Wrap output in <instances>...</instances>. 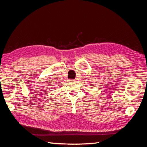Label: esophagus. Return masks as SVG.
<instances>
[{
  "label": "esophagus",
  "instance_id": "1",
  "mask_svg": "<svg viewBox=\"0 0 147 147\" xmlns=\"http://www.w3.org/2000/svg\"><path fill=\"white\" fill-rule=\"evenodd\" d=\"M77 79H75V80H70V82H75V81H77Z\"/></svg>",
  "mask_w": 147,
  "mask_h": 147
}]
</instances>
